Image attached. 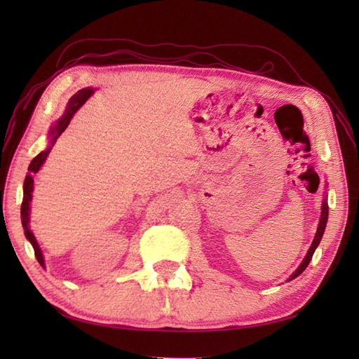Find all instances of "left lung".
<instances>
[{
  "instance_id": "obj_1",
  "label": "left lung",
  "mask_w": 359,
  "mask_h": 359,
  "mask_svg": "<svg viewBox=\"0 0 359 359\" xmlns=\"http://www.w3.org/2000/svg\"><path fill=\"white\" fill-rule=\"evenodd\" d=\"M327 222H328V198L325 196V199L322 201L320 219H319V224H318L316 235H314V240H313V243H311V245H310V248H309V252H307L306 257L302 259V262H301V264H299V266L295 269V273H293V274L287 278V281H290V280H293V278H297V277L302 273V271L309 266L310 260H311V257H313V255H314V250L318 248V245H319V243H320V240H322L323 232H325V227H327Z\"/></svg>"
}]
</instances>
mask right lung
Listing matches in <instances>:
<instances>
[{"instance_id":"add662e5","label":"right lung","mask_w":359,"mask_h":359,"mask_svg":"<svg viewBox=\"0 0 359 359\" xmlns=\"http://www.w3.org/2000/svg\"><path fill=\"white\" fill-rule=\"evenodd\" d=\"M94 94V90L93 88H83L81 91L76 93L72 99L69 100L67 103V107L66 111H64L62 116H60L55 124H53L49 130V145L45 151H41L40 154H37L34 158L31 160L29 166H28V170L29 173H27L25 177V181H24V201H22V206H20V219H22V226H24V233L27 236V240L31 243L32 248H34V255L39 260V264L45 268V257H43V253H41V248L36 240L34 233L31 232L29 229V212H31V201H32V190H34V173H37L40 170V168L43 166V163L46 161L50 149L53 147V144L57 142V139L61 136V133L64 132V130L67 128V126L70 124L73 115L78 112L81 109V106L90 99V97Z\"/></svg>"}]
</instances>
